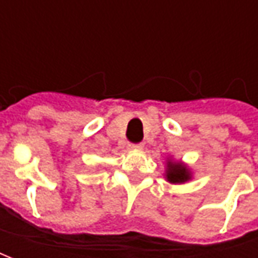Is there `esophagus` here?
<instances>
[{"label": "esophagus", "mask_w": 258, "mask_h": 258, "mask_svg": "<svg viewBox=\"0 0 258 258\" xmlns=\"http://www.w3.org/2000/svg\"><path fill=\"white\" fill-rule=\"evenodd\" d=\"M142 148H144V145H142V144H137V145L131 144V145H128V151H141Z\"/></svg>", "instance_id": "34e87169"}]
</instances>
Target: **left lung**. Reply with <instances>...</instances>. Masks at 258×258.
Here are the masks:
<instances>
[{"mask_svg":"<svg viewBox=\"0 0 258 258\" xmlns=\"http://www.w3.org/2000/svg\"><path fill=\"white\" fill-rule=\"evenodd\" d=\"M163 175L170 184L181 185L194 178V171L182 160H175L173 156H168L166 159V167Z\"/></svg>","mask_w":258,"mask_h":258,"instance_id":"obj_1","label":"left lung"}]
</instances>
